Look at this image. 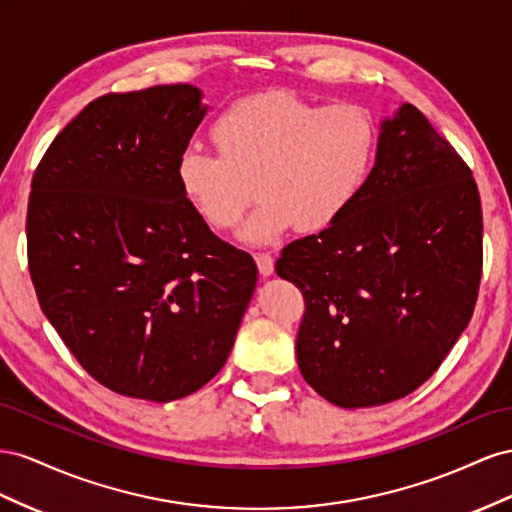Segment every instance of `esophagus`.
<instances>
[{
  "instance_id": "obj_1",
  "label": "esophagus",
  "mask_w": 512,
  "mask_h": 512,
  "mask_svg": "<svg viewBox=\"0 0 512 512\" xmlns=\"http://www.w3.org/2000/svg\"><path fill=\"white\" fill-rule=\"evenodd\" d=\"M255 261H257V268H259L261 276H272V272H274V259H272L270 253H257Z\"/></svg>"
}]
</instances>
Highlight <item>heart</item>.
<instances>
[{
	"instance_id": "obj_1",
	"label": "heart",
	"mask_w": 512,
	"mask_h": 512,
	"mask_svg": "<svg viewBox=\"0 0 512 512\" xmlns=\"http://www.w3.org/2000/svg\"><path fill=\"white\" fill-rule=\"evenodd\" d=\"M212 139L218 154L193 145L180 156V188L216 229L240 221L255 188L261 199L240 231L253 244L276 242L294 225H332L362 191L377 150L375 122L362 107H317L287 92L231 105Z\"/></svg>"
}]
</instances>
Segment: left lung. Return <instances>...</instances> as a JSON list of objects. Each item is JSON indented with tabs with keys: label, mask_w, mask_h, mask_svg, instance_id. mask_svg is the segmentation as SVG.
<instances>
[{
	"label": "left lung",
	"mask_w": 512,
	"mask_h": 512,
	"mask_svg": "<svg viewBox=\"0 0 512 512\" xmlns=\"http://www.w3.org/2000/svg\"><path fill=\"white\" fill-rule=\"evenodd\" d=\"M480 270L472 171L405 102L379 124L375 165L352 206L276 261L306 304L296 341L306 384L347 410L414 392L470 324Z\"/></svg>",
	"instance_id": "1"
}]
</instances>
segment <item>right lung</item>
I'll return each mask as SVG.
<instances>
[{"label":"right lung","mask_w":512,"mask_h":512,"mask_svg":"<svg viewBox=\"0 0 512 512\" xmlns=\"http://www.w3.org/2000/svg\"><path fill=\"white\" fill-rule=\"evenodd\" d=\"M188 83L92 100L42 156L27 261L42 313L96 382L167 403L223 369L257 283L184 197L208 107Z\"/></svg>","instance_id":"right-lung-1"}]
</instances>
